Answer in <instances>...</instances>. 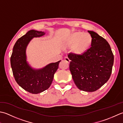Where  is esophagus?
Returning <instances> with one entry per match:
<instances>
[{
	"mask_svg": "<svg viewBox=\"0 0 123 123\" xmlns=\"http://www.w3.org/2000/svg\"><path fill=\"white\" fill-rule=\"evenodd\" d=\"M65 61H66L67 62H68V63H69L70 61H70V59L68 58V57H65Z\"/></svg>",
	"mask_w": 123,
	"mask_h": 123,
	"instance_id": "34e87169",
	"label": "esophagus"
}]
</instances>
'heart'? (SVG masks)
<instances>
[{"label":"heart","instance_id":"1","mask_svg":"<svg viewBox=\"0 0 123 123\" xmlns=\"http://www.w3.org/2000/svg\"><path fill=\"white\" fill-rule=\"evenodd\" d=\"M92 37L88 33L81 32H75L72 34L66 41L67 46L73 47L75 53L81 54L86 52L91 46Z\"/></svg>","mask_w":123,"mask_h":123}]
</instances>
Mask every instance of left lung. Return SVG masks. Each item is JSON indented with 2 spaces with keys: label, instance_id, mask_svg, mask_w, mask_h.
Segmentation results:
<instances>
[{
  "label": "left lung",
  "instance_id": "left-lung-1",
  "mask_svg": "<svg viewBox=\"0 0 123 123\" xmlns=\"http://www.w3.org/2000/svg\"><path fill=\"white\" fill-rule=\"evenodd\" d=\"M92 37L91 47L82 55L70 53L69 69L75 84L84 91L94 92L108 81L111 75L114 55L104 37L88 31Z\"/></svg>",
  "mask_w": 123,
  "mask_h": 123
}]
</instances>
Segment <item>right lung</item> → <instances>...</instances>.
I'll use <instances>...</instances> for the list:
<instances>
[{"mask_svg": "<svg viewBox=\"0 0 123 123\" xmlns=\"http://www.w3.org/2000/svg\"><path fill=\"white\" fill-rule=\"evenodd\" d=\"M45 33L34 30L27 32L16 42L11 57L15 80L20 86L32 94L41 93L49 88L61 61L52 62L37 69L32 68L27 62L26 49L30 41L33 37H40Z\"/></svg>", "mask_w": 123, "mask_h": 123, "instance_id": "1", "label": "right lung"}]
</instances>
